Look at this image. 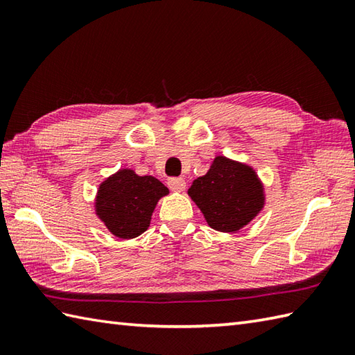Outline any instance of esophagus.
<instances>
[{
	"instance_id": "34e87169",
	"label": "esophagus",
	"mask_w": 355,
	"mask_h": 355,
	"mask_svg": "<svg viewBox=\"0 0 355 355\" xmlns=\"http://www.w3.org/2000/svg\"><path fill=\"white\" fill-rule=\"evenodd\" d=\"M168 186L169 189L175 191V192H182L186 189V182L183 178H177V177H172L168 180Z\"/></svg>"
}]
</instances>
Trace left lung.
<instances>
[{"instance_id": "1", "label": "left lung", "mask_w": 355, "mask_h": 355, "mask_svg": "<svg viewBox=\"0 0 355 355\" xmlns=\"http://www.w3.org/2000/svg\"><path fill=\"white\" fill-rule=\"evenodd\" d=\"M187 193L197 202L210 227L236 232L250 223L263 205L262 186L252 168L216 157L206 175Z\"/></svg>"}]
</instances>
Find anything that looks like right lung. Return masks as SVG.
I'll use <instances>...</instances> for the list:
<instances>
[{"mask_svg": "<svg viewBox=\"0 0 355 355\" xmlns=\"http://www.w3.org/2000/svg\"><path fill=\"white\" fill-rule=\"evenodd\" d=\"M168 192L157 178L122 169L101 184L96 212L112 235L131 239L149 227L157 201Z\"/></svg>", "mask_w": 355, "mask_h": 355, "instance_id": "add662e5", "label": "right lung"}]
</instances>
